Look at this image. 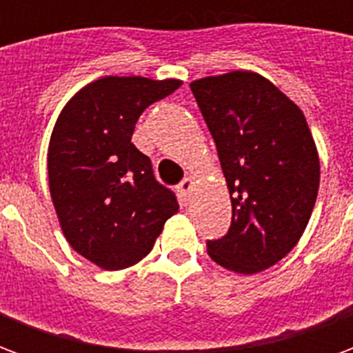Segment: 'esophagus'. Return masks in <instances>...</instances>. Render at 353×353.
<instances>
[{
	"mask_svg": "<svg viewBox=\"0 0 353 353\" xmlns=\"http://www.w3.org/2000/svg\"><path fill=\"white\" fill-rule=\"evenodd\" d=\"M192 187H194V181H192L191 177H185L183 181L177 185V192H179V196H181V200H183V202H187V200H189V196H191Z\"/></svg>",
	"mask_w": 353,
	"mask_h": 353,
	"instance_id": "esophagus-1",
	"label": "esophagus"
}]
</instances>
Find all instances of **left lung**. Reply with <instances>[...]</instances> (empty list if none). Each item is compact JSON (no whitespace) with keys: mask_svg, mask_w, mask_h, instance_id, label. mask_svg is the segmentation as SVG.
Returning <instances> with one entry per match:
<instances>
[{"mask_svg":"<svg viewBox=\"0 0 353 353\" xmlns=\"http://www.w3.org/2000/svg\"><path fill=\"white\" fill-rule=\"evenodd\" d=\"M217 147L232 204L227 234L208 255L238 274L283 259L308 225L319 189V159L303 111L259 73L192 81Z\"/></svg>","mask_w":353,"mask_h":353,"instance_id":"obj_1","label":"left lung"}]
</instances>
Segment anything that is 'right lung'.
<instances>
[{"label":"right lung","mask_w":353,"mask_h":353,"mask_svg":"<svg viewBox=\"0 0 353 353\" xmlns=\"http://www.w3.org/2000/svg\"><path fill=\"white\" fill-rule=\"evenodd\" d=\"M181 81L101 77L65 103L50 136L49 187L75 252L105 270L136 265L179 210L132 143L139 115Z\"/></svg>","instance_id":"add662e5"}]
</instances>
